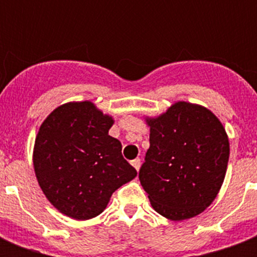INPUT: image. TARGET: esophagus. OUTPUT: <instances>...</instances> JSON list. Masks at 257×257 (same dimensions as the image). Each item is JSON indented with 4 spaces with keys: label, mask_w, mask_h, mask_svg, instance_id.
<instances>
[{
    "label": "esophagus",
    "mask_w": 257,
    "mask_h": 257,
    "mask_svg": "<svg viewBox=\"0 0 257 257\" xmlns=\"http://www.w3.org/2000/svg\"><path fill=\"white\" fill-rule=\"evenodd\" d=\"M131 164H132L133 167L136 168V171H139V169H140V164H141L140 159H135V160H132V163H131Z\"/></svg>",
    "instance_id": "esophagus-1"
}]
</instances>
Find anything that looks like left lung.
<instances>
[{"instance_id":"1","label":"left lung","mask_w":257,"mask_h":257,"mask_svg":"<svg viewBox=\"0 0 257 257\" xmlns=\"http://www.w3.org/2000/svg\"><path fill=\"white\" fill-rule=\"evenodd\" d=\"M139 179L153 209L173 221L209 207L227 172L229 141L223 124L201 105L179 101L156 118Z\"/></svg>"}]
</instances>
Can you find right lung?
I'll list each match as a JSON object with an SVG mask.
<instances>
[{"label": "right lung", "instance_id": "add662e5", "mask_svg": "<svg viewBox=\"0 0 257 257\" xmlns=\"http://www.w3.org/2000/svg\"><path fill=\"white\" fill-rule=\"evenodd\" d=\"M113 118L90 101L58 106L40 126L33 151L36 177L53 207L76 220L96 217L137 171L108 132Z\"/></svg>", "mask_w": 257, "mask_h": 257}]
</instances>
